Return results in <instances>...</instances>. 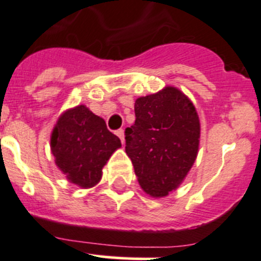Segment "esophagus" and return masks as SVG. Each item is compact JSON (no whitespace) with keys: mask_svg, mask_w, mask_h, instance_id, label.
Wrapping results in <instances>:
<instances>
[{"mask_svg":"<svg viewBox=\"0 0 261 261\" xmlns=\"http://www.w3.org/2000/svg\"><path fill=\"white\" fill-rule=\"evenodd\" d=\"M116 135L118 136V138H120V140H121V143H125V134H123V130L122 128H120V130H117L116 131Z\"/></svg>","mask_w":261,"mask_h":261,"instance_id":"esophagus-1","label":"esophagus"}]
</instances>
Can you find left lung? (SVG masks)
I'll return each instance as SVG.
<instances>
[{
	"label": "left lung",
	"mask_w": 261,
	"mask_h": 261,
	"mask_svg": "<svg viewBox=\"0 0 261 261\" xmlns=\"http://www.w3.org/2000/svg\"><path fill=\"white\" fill-rule=\"evenodd\" d=\"M135 123L125 130L126 154L141 188L155 198L177 189L197 158L201 125L196 107L175 87L135 101Z\"/></svg>",
	"instance_id": "1"
}]
</instances>
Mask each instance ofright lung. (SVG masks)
Segmentation results:
<instances>
[{
	"label": "right lung",
	"instance_id": "right-lung-1",
	"mask_svg": "<svg viewBox=\"0 0 261 261\" xmlns=\"http://www.w3.org/2000/svg\"><path fill=\"white\" fill-rule=\"evenodd\" d=\"M50 145L55 164L67 179L91 188L101 180L102 168L121 141L109 131L103 118L80 105L58 118Z\"/></svg>",
	"mask_w": 261,
	"mask_h": 261
}]
</instances>
